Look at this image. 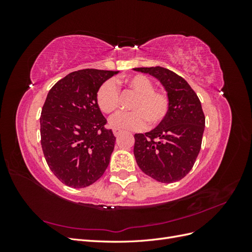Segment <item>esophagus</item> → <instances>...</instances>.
Instances as JSON below:
<instances>
[{
  "mask_svg": "<svg viewBox=\"0 0 252 252\" xmlns=\"http://www.w3.org/2000/svg\"><path fill=\"white\" fill-rule=\"evenodd\" d=\"M112 132H113V134L116 135V136H119L121 133H122V131H120V130H118V129H113L112 130Z\"/></svg>",
  "mask_w": 252,
  "mask_h": 252,
  "instance_id": "obj_1",
  "label": "esophagus"
}]
</instances>
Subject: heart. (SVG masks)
<instances>
[{
    "label": "heart",
    "instance_id": "obj_1",
    "mask_svg": "<svg viewBox=\"0 0 252 252\" xmlns=\"http://www.w3.org/2000/svg\"><path fill=\"white\" fill-rule=\"evenodd\" d=\"M125 86L136 97L130 105V112H120L113 116L109 124L121 130H141L149 123V127L158 125L169 110V98L161 91H156L150 79L144 74H134L124 81ZM96 104L104 113L117 111L120 106V93L116 83L104 82L96 93Z\"/></svg>",
    "mask_w": 252,
    "mask_h": 252
}]
</instances>
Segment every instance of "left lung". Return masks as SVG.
Here are the masks:
<instances>
[{
	"instance_id": "1",
	"label": "left lung",
	"mask_w": 252,
	"mask_h": 252,
	"mask_svg": "<svg viewBox=\"0 0 252 252\" xmlns=\"http://www.w3.org/2000/svg\"><path fill=\"white\" fill-rule=\"evenodd\" d=\"M161 82L169 98L166 118L149 132L134 134L133 154L141 170L161 183L182 180L191 170L201 150L205 116L193 89L164 67H140Z\"/></svg>"
}]
</instances>
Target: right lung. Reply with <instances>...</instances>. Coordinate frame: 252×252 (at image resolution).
I'll return each mask as SVG.
<instances>
[{
    "label": "right lung",
    "instance_id": "obj_1",
    "mask_svg": "<svg viewBox=\"0 0 252 252\" xmlns=\"http://www.w3.org/2000/svg\"><path fill=\"white\" fill-rule=\"evenodd\" d=\"M118 72L73 71L49 90L40 118L41 145L50 170L67 186L94 184L109 165L116 136L105 128L96 93Z\"/></svg>",
    "mask_w": 252,
    "mask_h": 252
}]
</instances>
